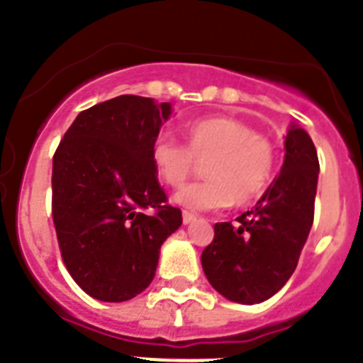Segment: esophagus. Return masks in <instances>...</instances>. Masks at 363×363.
Instances as JSON below:
<instances>
[{
	"instance_id": "34e87169",
	"label": "esophagus",
	"mask_w": 363,
	"mask_h": 363,
	"mask_svg": "<svg viewBox=\"0 0 363 363\" xmlns=\"http://www.w3.org/2000/svg\"><path fill=\"white\" fill-rule=\"evenodd\" d=\"M182 218H184V223H192V221L196 220V214L189 213V211H184V213H182Z\"/></svg>"
}]
</instances>
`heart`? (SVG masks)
<instances>
[{"instance_id":"obj_1","label":"heart","mask_w":363,"mask_h":363,"mask_svg":"<svg viewBox=\"0 0 363 363\" xmlns=\"http://www.w3.org/2000/svg\"><path fill=\"white\" fill-rule=\"evenodd\" d=\"M185 143L158 136L150 147L152 165L163 184L178 189L205 163L207 179L182 189L176 201L192 211H218L258 200L271 184L277 149L251 125L227 116L191 121L184 129Z\"/></svg>"}]
</instances>
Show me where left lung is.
Returning a JSON list of instances; mask_svg holds the SVG:
<instances>
[{
    "mask_svg": "<svg viewBox=\"0 0 363 363\" xmlns=\"http://www.w3.org/2000/svg\"><path fill=\"white\" fill-rule=\"evenodd\" d=\"M318 154L303 129L285 138L281 172L251 211L214 225L201 267L214 289L238 303H259L293 277L314 220Z\"/></svg>",
    "mask_w": 363,
    "mask_h": 363,
    "instance_id": "1",
    "label": "left lung"
}]
</instances>
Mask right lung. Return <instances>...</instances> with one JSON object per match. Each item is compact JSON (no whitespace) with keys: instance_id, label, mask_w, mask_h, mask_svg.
Instances as JSON below:
<instances>
[{"instance_id":"right-lung-1","label":"right lung","mask_w":363,"mask_h":363,"mask_svg":"<svg viewBox=\"0 0 363 363\" xmlns=\"http://www.w3.org/2000/svg\"><path fill=\"white\" fill-rule=\"evenodd\" d=\"M171 104L123 94L82 111L52 158V221L63 264L89 296L125 301L145 291L160 247L182 225L150 147Z\"/></svg>"}]
</instances>
